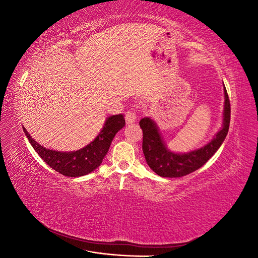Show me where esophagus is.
<instances>
[{"instance_id": "1", "label": "esophagus", "mask_w": 258, "mask_h": 258, "mask_svg": "<svg viewBox=\"0 0 258 258\" xmlns=\"http://www.w3.org/2000/svg\"><path fill=\"white\" fill-rule=\"evenodd\" d=\"M124 118H126L127 123H132V122H135L137 119V114L134 111L130 110L126 113V115H124Z\"/></svg>"}]
</instances>
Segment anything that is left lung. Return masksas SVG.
<instances>
[{"label": "left lung", "mask_w": 258, "mask_h": 258, "mask_svg": "<svg viewBox=\"0 0 258 258\" xmlns=\"http://www.w3.org/2000/svg\"><path fill=\"white\" fill-rule=\"evenodd\" d=\"M225 110L223 128L216 137L200 150L187 154H173L163 144L159 131L155 122L150 118L140 120V127L143 131L142 150L147 165L155 173L162 177H181L201 168L220 148L228 134L230 123V101L226 88Z\"/></svg>", "instance_id": "obj_1"}]
</instances>
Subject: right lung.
<instances>
[{
    "instance_id": "add662e5",
    "label": "right lung",
    "mask_w": 258,
    "mask_h": 258,
    "mask_svg": "<svg viewBox=\"0 0 258 258\" xmlns=\"http://www.w3.org/2000/svg\"><path fill=\"white\" fill-rule=\"evenodd\" d=\"M124 124H126V121H124L122 114L108 117L102 131L90 144L80 151L69 153L47 150L35 142L25 128L23 130H25L29 142L33 146L38 156L51 169L62 175L75 177L88 174L101 165L115 135Z\"/></svg>"
}]
</instances>
